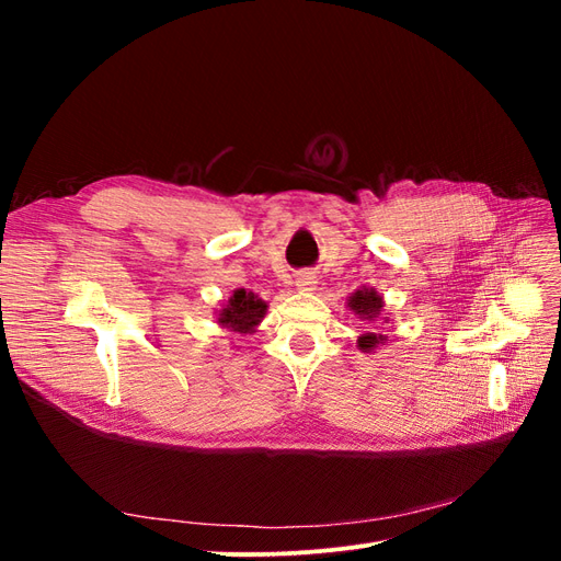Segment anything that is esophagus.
<instances>
[{
	"instance_id": "34e87169",
	"label": "esophagus",
	"mask_w": 561,
	"mask_h": 561,
	"mask_svg": "<svg viewBox=\"0 0 561 561\" xmlns=\"http://www.w3.org/2000/svg\"><path fill=\"white\" fill-rule=\"evenodd\" d=\"M295 285L299 287V290H316L318 278L311 274V271H301V274H297V278H295Z\"/></svg>"
}]
</instances>
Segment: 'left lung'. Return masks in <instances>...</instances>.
Segmentation results:
<instances>
[{"mask_svg": "<svg viewBox=\"0 0 561 561\" xmlns=\"http://www.w3.org/2000/svg\"><path fill=\"white\" fill-rule=\"evenodd\" d=\"M346 309L353 311L360 320L367 322H377V320H388L383 318V297L375 290V287L363 285L360 290H355L348 299H346ZM390 339L386 334H377V332H365L358 336V348L363 353H375L377 346L388 344Z\"/></svg>", "mask_w": 561, "mask_h": 561, "instance_id": "left-lung-1", "label": "left lung"}]
</instances>
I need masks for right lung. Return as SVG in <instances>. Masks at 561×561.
Returning a JSON list of instances; mask_svg holds the SVG:
<instances>
[{
    "mask_svg": "<svg viewBox=\"0 0 561 561\" xmlns=\"http://www.w3.org/2000/svg\"><path fill=\"white\" fill-rule=\"evenodd\" d=\"M266 301L254 293H248L245 287L233 290L231 297L222 304V309H215L217 325L236 334H252L257 332L260 322L266 316Z\"/></svg>",
    "mask_w": 561,
    "mask_h": 561,
    "instance_id": "obj_1",
    "label": "right lung"
}]
</instances>
